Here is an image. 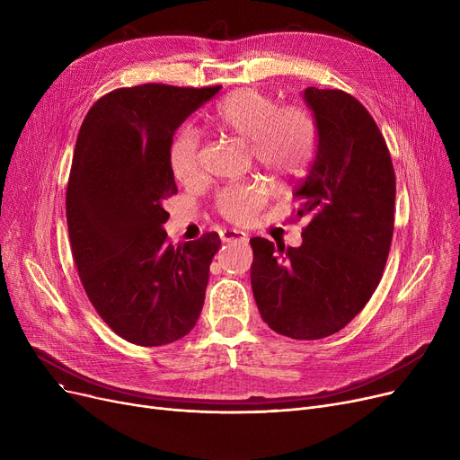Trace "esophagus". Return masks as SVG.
<instances>
[{"instance_id":"obj_1","label":"esophagus","mask_w":460,"mask_h":460,"mask_svg":"<svg viewBox=\"0 0 460 460\" xmlns=\"http://www.w3.org/2000/svg\"><path fill=\"white\" fill-rule=\"evenodd\" d=\"M222 243H246L248 234L244 231H238V229H224L220 233Z\"/></svg>"}]
</instances>
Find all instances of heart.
Here are the masks:
<instances>
[{"mask_svg": "<svg viewBox=\"0 0 460 460\" xmlns=\"http://www.w3.org/2000/svg\"><path fill=\"white\" fill-rule=\"evenodd\" d=\"M208 125L227 136L250 143L253 162L276 179L295 177L309 164L317 143L313 115L295 104L278 106L270 94L259 89H238L212 108ZM172 167L181 182L198 175V139L182 130L172 145ZM264 203L257 182L233 184L217 196V210L227 220L248 222Z\"/></svg>", "mask_w": 460, "mask_h": 460, "instance_id": "1", "label": "heart"}]
</instances>
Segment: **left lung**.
<instances>
[{
    "mask_svg": "<svg viewBox=\"0 0 460 460\" xmlns=\"http://www.w3.org/2000/svg\"><path fill=\"white\" fill-rule=\"evenodd\" d=\"M317 151L295 188L302 246L253 236L252 288L262 321L293 340H323L369 302L394 236L395 173L376 123L352 94L307 87Z\"/></svg>",
    "mask_w": 460,
    "mask_h": 460,
    "instance_id": "8db88e82",
    "label": "left lung"
}]
</instances>
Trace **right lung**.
<instances>
[{
  "instance_id": "add662e5",
  "label": "right lung",
  "mask_w": 460,
  "mask_h": 460,
  "mask_svg": "<svg viewBox=\"0 0 460 460\" xmlns=\"http://www.w3.org/2000/svg\"><path fill=\"white\" fill-rule=\"evenodd\" d=\"M220 89H115L82 123L66 186L70 248L91 304L128 343H173L203 309L220 236L169 244L164 201L177 193L175 130Z\"/></svg>"
}]
</instances>
